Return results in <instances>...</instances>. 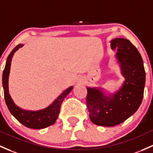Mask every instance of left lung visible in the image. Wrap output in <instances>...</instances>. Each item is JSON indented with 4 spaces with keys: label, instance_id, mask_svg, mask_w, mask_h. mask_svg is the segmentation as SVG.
Segmentation results:
<instances>
[{
    "label": "left lung",
    "instance_id": "1",
    "mask_svg": "<svg viewBox=\"0 0 153 153\" xmlns=\"http://www.w3.org/2000/svg\"><path fill=\"white\" fill-rule=\"evenodd\" d=\"M125 81L118 92L108 97L100 90L86 88V105L93 123L114 126L123 123L140 106L144 96L145 70L137 48L128 39L117 38L111 41Z\"/></svg>",
    "mask_w": 153,
    "mask_h": 153
}]
</instances>
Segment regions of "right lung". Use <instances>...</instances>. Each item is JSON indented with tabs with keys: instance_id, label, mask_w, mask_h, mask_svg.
Listing matches in <instances>:
<instances>
[{
	"instance_id": "obj_1",
	"label": "right lung",
	"mask_w": 153,
	"mask_h": 153,
	"mask_svg": "<svg viewBox=\"0 0 153 153\" xmlns=\"http://www.w3.org/2000/svg\"><path fill=\"white\" fill-rule=\"evenodd\" d=\"M23 45H18L12 50L7 58L6 66L3 72V87L4 91V98L6 101V105L9 108V111L24 126L32 129H42L52 125L55 123L59 114L61 105L66 97V96L71 91L72 86H70L59 96L57 99L53 102L47 108L38 111H25L20 108L13 102L10 94H9V87H8V82H9V75L10 71V65L12 62V56L16 51L20 48H22Z\"/></svg>"
}]
</instances>
